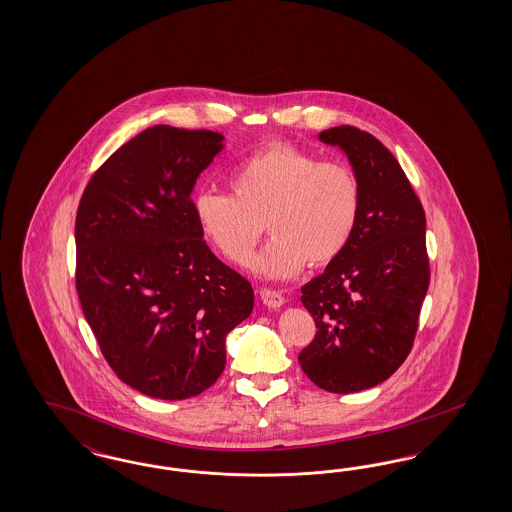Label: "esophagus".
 I'll use <instances>...</instances> for the list:
<instances>
[{"label": "esophagus", "mask_w": 512, "mask_h": 512, "mask_svg": "<svg viewBox=\"0 0 512 512\" xmlns=\"http://www.w3.org/2000/svg\"><path fill=\"white\" fill-rule=\"evenodd\" d=\"M261 300H263L264 306H268V308H279V306H283V302H285V298L281 296V293L278 291H274V289H261Z\"/></svg>", "instance_id": "obj_1"}]
</instances>
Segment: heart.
Returning a JSON list of instances; mask_svg holds the SVG:
<instances>
[{
  "mask_svg": "<svg viewBox=\"0 0 512 512\" xmlns=\"http://www.w3.org/2000/svg\"><path fill=\"white\" fill-rule=\"evenodd\" d=\"M231 191L195 199L202 234L229 263L244 264L263 236L270 242L253 261L264 278H289L308 264L336 261L355 233L360 184L347 165L319 161L291 144H272L244 159Z\"/></svg>",
  "mask_w": 512,
  "mask_h": 512,
  "instance_id": "b5f03b06",
  "label": "heart"
}]
</instances>
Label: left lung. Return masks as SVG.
I'll return each instance as SVG.
<instances>
[{"mask_svg":"<svg viewBox=\"0 0 512 512\" xmlns=\"http://www.w3.org/2000/svg\"><path fill=\"white\" fill-rule=\"evenodd\" d=\"M340 146L360 184V216L347 248L302 287L317 334L298 355L311 381L334 394L383 383L411 353L430 285L426 216L396 157L370 133H319Z\"/></svg>","mask_w":512,"mask_h":512,"instance_id":"left-lung-1","label":"left lung"}]
</instances>
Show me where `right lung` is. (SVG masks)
<instances>
[{
    "instance_id": "right-lung-1",
    "label": "right lung",
    "mask_w": 512,
    "mask_h": 512,
    "mask_svg": "<svg viewBox=\"0 0 512 512\" xmlns=\"http://www.w3.org/2000/svg\"><path fill=\"white\" fill-rule=\"evenodd\" d=\"M223 148L208 129L154 125L93 172L75 221L80 306L125 385L186 400L225 368L253 289L206 246L193 186Z\"/></svg>"
}]
</instances>
